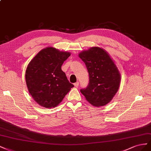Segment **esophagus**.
Returning a JSON list of instances; mask_svg holds the SVG:
<instances>
[{"instance_id":"1","label":"esophagus","mask_w":151,"mask_h":151,"mask_svg":"<svg viewBox=\"0 0 151 151\" xmlns=\"http://www.w3.org/2000/svg\"><path fill=\"white\" fill-rule=\"evenodd\" d=\"M74 85H75V87H78V86H79V82L78 81V82H76V83H74Z\"/></svg>"}]
</instances>
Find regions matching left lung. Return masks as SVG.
Here are the masks:
<instances>
[{
    "mask_svg": "<svg viewBox=\"0 0 151 151\" xmlns=\"http://www.w3.org/2000/svg\"><path fill=\"white\" fill-rule=\"evenodd\" d=\"M79 58L85 64L89 74V83L80 90L90 104L96 107L106 106L117 93L121 74L109 54L99 47L81 51Z\"/></svg>",
    "mask_w": 151,
    "mask_h": 151,
    "instance_id": "8db88e82",
    "label": "left lung"
}]
</instances>
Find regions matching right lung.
<instances>
[{"label":"right lung","mask_w":151,"mask_h":151,"mask_svg":"<svg viewBox=\"0 0 151 151\" xmlns=\"http://www.w3.org/2000/svg\"><path fill=\"white\" fill-rule=\"evenodd\" d=\"M71 53L52 47L42 49L28 64L25 80L28 92L38 105L54 108L74 85L61 70Z\"/></svg>","instance_id":"obj_1"}]
</instances>
